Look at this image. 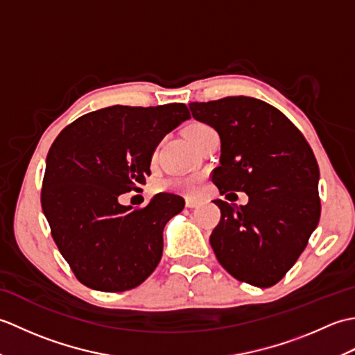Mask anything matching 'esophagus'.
<instances>
[{
  "label": "esophagus",
  "instance_id": "obj_1",
  "mask_svg": "<svg viewBox=\"0 0 355 355\" xmlns=\"http://www.w3.org/2000/svg\"><path fill=\"white\" fill-rule=\"evenodd\" d=\"M198 205H200V200H197V198H186V207L193 209V207H197Z\"/></svg>",
  "mask_w": 355,
  "mask_h": 355
}]
</instances>
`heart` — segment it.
<instances>
[{
    "label": "heart",
    "mask_w": 355,
    "mask_h": 355,
    "mask_svg": "<svg viewBox=\"0 0 355 355\" xmlns=\"http://www.w3.org/2000/svg\"><path fill=\"white\" fill-rule=\"evenodd\" d=\"M212 128L206 123H192L189 128L186 130L187 137L193 143L197 139H200L202 134L209 132ZM198 183L200 178L198 177H171V178H164L157 182L154 184V191L155 192H168V193H180V195H195L198 191Z\"/></svg>",
    "instance_id": "obj_1"
}]
</instances>
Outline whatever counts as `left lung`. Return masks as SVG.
<instances>
[{
    "mask_svg": "<svg viewBox=\"0 0 355 355\" xmlns=\"http://www.w3.org/2000/svg\"><path fill=\"white\" fill-rule=\"evenodd\" d=\"M189 108L220 134L214 184L227 198L233 192L248 195L239 207L214 201L221 220L210 245L233 277L268 288L296 263L319 224V166L313 149L288 117L253 97L192 102Z\"/></svg>",
    "mask_w": 355,
    "mask_h": 355,
    "instance_id": "left-lung-1",
    "label": "left lung"
}]
</instances>
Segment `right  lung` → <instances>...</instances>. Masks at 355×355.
<instances>
[{
  "label": "right lung",
  "mask_w": 355,
  "mask_h": 355,
  "mask_svg": "<svg viewBox=\"0 0 355 355\" xmlns=\"http://www.w3.org/2000/svg\"><path fill=\"white\" fill-rule=\"evenodd\" d=\"M189 117L184 103L114 105L76 119L53 141L41 205L59 252L88 288H135L160 262L163 229L184 200L158 193L132 209L119 198L141 191L157 145Z\"/></svg>",
  "instance_id": "add662e5"
}]
</instances>
